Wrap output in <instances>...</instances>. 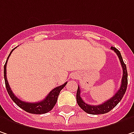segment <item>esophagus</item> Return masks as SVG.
I'll return each mask as SVG.
<instances>
[{
	"mask_svg": "<svg viewBox=\"0 0 134 134\" xmlns=\"http://www.w3.org/2000/svg\"><path fill=\"white\" fill-rule=\"evenodd\" d=\"M71 78H72V79H77V74H73V75L71 76Z\"/></svg>",
	"mask_w": 134,
	"mask_h": 134,
	"instance_id": "esophagus-1",
	"label": "esophagus"
}]
</instances>
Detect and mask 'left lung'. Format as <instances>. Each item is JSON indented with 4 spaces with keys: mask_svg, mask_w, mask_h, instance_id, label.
<instances>
[{
    "mask_svg": "<svg viewBox=\"0 0 134 134\" xmlns=\"http://www.w3.org/2000/svg\"><path fill=\"white\" fill-rule=\"evenodd\" d=\"M111 50H113L117 54L118 57H119V60L120 61L122 68H123V77H122V80H121V86H120V89L117 91V92L114 95V97H112L110 99H109L106 102H104L102 104H100V105H90V104H87L85 102H83V100L80 97V89L78 87L77 91V104L79 105L80 107L83 111H85L86 113H87L89 114L96 115V114H103L108 113L109 111H110L113 108H114L119 103V102L121 100V99L123 98L124 95L125 94V92L127 91V70L126 64H124V62L123 60L120 52L116 47H111Z\"/></svg>",
    "mask_w": 134,
    "mask_h": 134,
    "instance_id": "8db88e82",
    "label": "left lung"
}]
</instances>
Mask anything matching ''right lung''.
Listing matches in <instances>:
<instances>
[{
    "label": "right lung",
    "instance_id": "obj_1",
    "mask_svg": "<svg viewBox=\"0 0 134 134\" xmlns=\"http://www.w3.org/2000/svg\"><path fill=\"white\" fill-rule=\"evenodd\" d=\"M15 48H14L10 54L8 56L7 59L6 60V63L4 64V80H5V86H6V89L7 91V93L9 94V96L10 97V98L12 99V100L16 103L19 107H20L21 109H23L24 110H25L27 113L30 114H46L49 111H51L54 107L55 106V104L57 103V97L59 96V93L60 91L66 86V84L67 83V82L64 83L63 85L61 86H58L57 87H55L54 89H53L51 91L48 93V95L44 98V100H43L40 102H36V103H27V102H24L20 100V99H18L12 92L8 81L7 80V60L10 57V55L11 54L12 51L14 50Z\"/></svg>",
    "mask_w": 134,
    "mask_h": 134
}]
</instances>
